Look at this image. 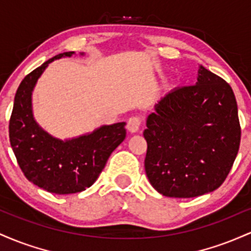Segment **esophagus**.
Wrapping results in <instances>:
<instances>
[{"label": "esophagus", "mask_w": 251, "mask_h": 251, "mask_svg": "<svg viewBox=\"0 0 251 251\" xmlns=\"http://www.w3.org/2000/svg\"><path fill=\"white\" fill-rule=\"evenodd\" d=\"M140 124H142V119L139 117H132L129 118L127 122V129L132 133H135V132L139 131Z\"/></svg>", "instance_id": "1"}]
</instances>
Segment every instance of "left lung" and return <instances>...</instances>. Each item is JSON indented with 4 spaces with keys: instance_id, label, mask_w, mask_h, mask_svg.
<instances>
[{
    "instance_id": "left-lung-1",
    "label": "left lung",
    "mask_w": 251,
    "mask_h": 251,
    "mask_svg": "<svg viewBox=\"0 0 251 251\" xmlns=\"http://www.w3.org/2000/svg\"><path fill=\"white\" fill-rule=\"evenodd\" d=\"M145 171L159 194L191 198L226 180L241 142L237 102L229 83L200 66L192 86L170 91L146 119Z\"/></svg>"
}]
</instances>
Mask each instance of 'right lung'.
<instances>
[{
    "label": "right lung",
    "mask_w": 251,
    "mask_h": 251,
    "mask_svg": "<svg viewBox=\"0 0 251 251\" xmlns=\"http://www.w3.org/2000/svg\"><path fill=\"white\" fill-rule=\"evenodd\" d=\"M73 54L67 51L51 57L22 80L9 122L10 145L25 178L56 195L76 194L89 188L126 137L125 123L102 125L93 132L65 140L48 133L37 124L31 103L37 80L50 62Z\"/></svg>",
    "instance_id": "1"
}]
</instances>
